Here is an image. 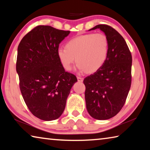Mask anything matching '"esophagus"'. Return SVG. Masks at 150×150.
Wrapping results in <instances>:
<instances>
[{"mask_svg": "<svg viewBox=\"0 0 150 150\" xmlns=\"http://www.w3.org/2000/svg\"><path fill=\"white\" fill-rule=\"evenodd\" d=\"M77 80L79 82H82V81H83V78L80 77H77Z\"/></svg>", "mask_w": 150, "mask_h": 150, "instance_id": "obj_1", "label": "esophagus"}]
</instances>
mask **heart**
Listing matches in <instances>:
<instances>
[{
	"label": "heart",
	"mask_w": 150,
	"mask_h": 150,
	"mask_svg": "<svg viewBox=\"0 0 150 150\" xmlns=\"http://www.w3.org/2000/svg\"><path fill=\"white\" fill-rule=\"evenodd\" d=\"M108 52L109 41L106 35L103 33H91L69 40L65 48H58L57 57L66 71L71 70L73 64L77 62L79 70L94 73L105 64Z\"/></svg>",
	"instance_id": "1"
}]
</instances>
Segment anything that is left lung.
<instances>
[{"mask_svg": "<svg viewBox=\"0 0 150 150\" xmlns=\"http://www.w3.org/2000/svg\"><path fill=\"white\" fill-rule=\"evenodd\" d=\"M100 29L108 38L109 52L100 69L86 77L83 83L86 107L96 120H108L123 107L132 81V55L123 37L113 28L96 25L89 30Z\"/></svg>", "mask_w": 150, "mask_h": 150, "instance_id": "left-lung-1", "label": "left lung"}]
</instances>
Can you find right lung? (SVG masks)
Segmentation results:
<instances>
[{"mask_svg":"<svg viewBox=\"0 0 150 150\" xmlns=\"http://www.w3.org/2000/svg\"><path fill=\"white\" fill-rule=\"evenodd\" d=\"M70 31L38 26L18 47L16 72L24 102L41 120L57 119L64 111L71 88L77 81L66 72L57 57L59 45Z\"/></svg>","mask_w":150,"mask_h":150,"instance_id":"right-lung-1","label":"right lung"}]
</instances>
